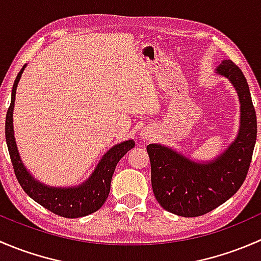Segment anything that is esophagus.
Here are the masks:
<instances>
[{
    "instance_id": "esophagus-1",
    "label": "esophagus",
    "mask_w": 261,
    "mask_h": 261,
    "mask_svg": "<svg viewBox=\"0 0 261 261\" xmlns=\"http://www.w3.org/2000/svg\"><path fill=\"white\" fill-rule=\"evenodd\" d=\"M151 134H152V131L150 130V127H145V128H143V131H141L140 136L144 139V140H147V139L151 136Z\"/></svg>"
}]
</instances>
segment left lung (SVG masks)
<instances>
[{
  "mask_svg": "<svg viewBox=\"0 0 261 261\" xmlns=\"http://www.w3.org/2000/svg\"><path fill=\"white\" fill-rule=\"evenodd\" d=\"M216 73L231 82L240 101V130L233 143L215 160L204 163L160 144L146 146L155 198L163 208L181 217L206 215L239 191L256 141V114L243 72L233 62L223 60Z\"/></svg>",
  "mask_w": 261,
  "mask_h": 261,
  "instance_id": "1",
  "label": "left lung"
}]
</instances>
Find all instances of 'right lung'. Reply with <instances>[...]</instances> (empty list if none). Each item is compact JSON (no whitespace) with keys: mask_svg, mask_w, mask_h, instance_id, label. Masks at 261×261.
Listing matches in <instances>:
<instances>
[{"mask_svg":"<svg viewBox=\"0 0 261 261\" xmlns=\"http://www.w3.org/2000/svg\"><path fill=\"white\" fill-rule=\"evenodd\" d=\"M26 65H23L22 69L18 72L14 87H12L11 105L7 110L6 126H5L6 143L15 175L25 193L39 204L49 210L50 212L67 218H78L91 215L101 208L102 204L106 202L110 188H111V179L116 165L128 150L135 146V143L134 140H126L111 147L99 160L98 165L91 177L78 187H68V188L59 187L58 188V187L45 186L36 180L21 162L16 141H15L14 125H12L17 83Z\"/></svg>","mask_w":261,"mask_h":261,"instance_id":"add662e5","label":"right lung"}]
</instances>
